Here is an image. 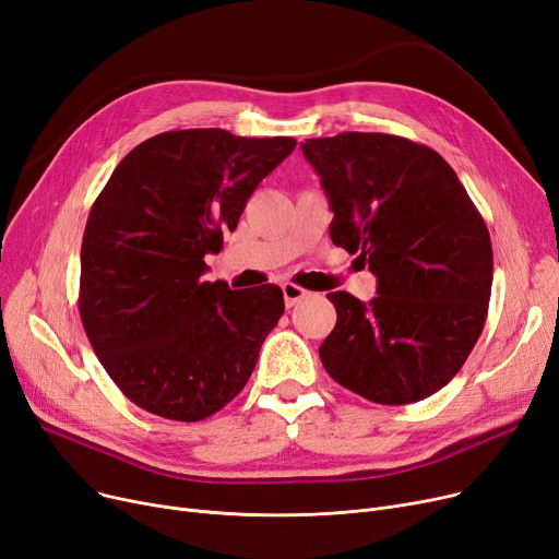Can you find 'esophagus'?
<instances>
[{"label": "esophagus", "mask_w": 559, "mask_h": 559, "mask_svg": "<svg viewBox=\"0 0 559 559\" xmlns=\"http://www.w3.org/2000/svg\"><path fill=\"white\" fill-rule=\"evenodd\" d=\"M282 294H284V305L290 309V307H296L300 300H305L309 294L305 288H300L298 284H282Z\"/></svg>", "instance_id": "1"}]
</instances>
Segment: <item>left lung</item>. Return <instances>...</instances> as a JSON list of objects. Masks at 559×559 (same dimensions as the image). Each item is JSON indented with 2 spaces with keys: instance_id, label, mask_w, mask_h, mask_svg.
<instances>
[{
  "instance_id": "1",
  "label": "left lung",
  "mask_w": 559,
  "mask_h": 559,
  "mask_svg": "<svg viewBox=\"0 0 559 559\" xmlns=\"http://www.w3.org/2000/svg\"><path fill=\"white\" fill-rule=\"evenodd\" d=\"M302 154L332 209V243L378 277L361 302L328 294L336 325L321 361L380 405L437 393L480 338L493 280L489 229L462 181L428 145L368 131L307 139Z\"/></svg>"
}]
</instances>
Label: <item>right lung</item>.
<instances>
[{"label": "right lung", "instance_id": "obj_1", "mask_svg": "<svg viewBox=\"0 0 559 559\" xmlns=\"http://www.w3.org/2000/svg\"><path fill=\"white\" fill-rule=\"evenodd\" d=\"M294 147L288 136L166 131L131 150L95 200L79 313L106 373L145 412L202 420L250 380L284 313L282 288L204 282V254L223 250V231Z\"/></svg>", "mask_w": 559, "mask_h": 559}]
</instances>
